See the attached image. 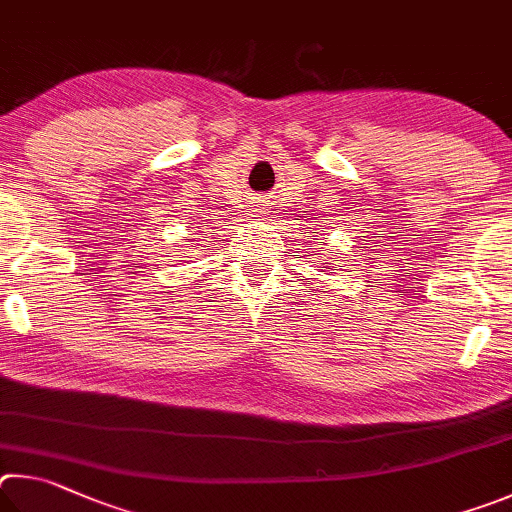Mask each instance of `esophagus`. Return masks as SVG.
I'll list each match as a JSON object with an SVG mask.
<instances>
[{
    "mask_svg": "<svg viewBox=\"0 0 512 512\" xmlns=\"http://www.w3.org/2000/svg\"><path fill=\"white\" fill-rule=\"evenodd\" d=\"M258 211H261V209H258Z\"/></svg>",
    "mask_w": 512,
    "mask_h": 512,
    "instance_id": "esophagus-1",
    "label": "esophagus"
}]
</instances>
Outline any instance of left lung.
I'll use <instances>...</instances> for the list:
<instances>
[{"label": "left lung", "mask_w": 512, "mask_h": 512, "mask_svg": "<svg viewBox=\"0 0 512 512\" xmlns=\"http://www.w3.org/2000/svg\"><path fill=\"white\" fill-rule=\"evenodd\" d=\"M328 270H330V265H328Z\"/></svg>", "instance_id": "8db88e82"}]
</instances>
